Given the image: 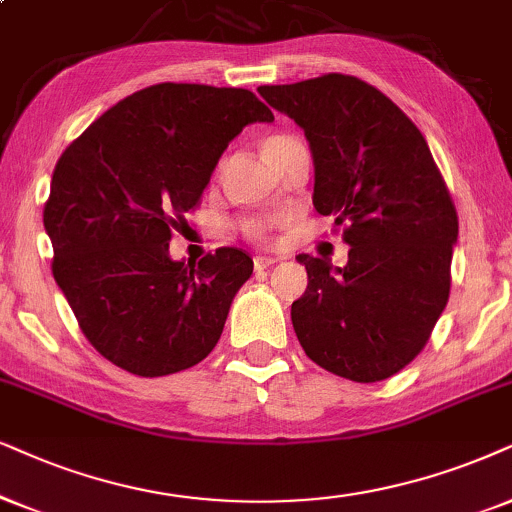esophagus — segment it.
I'll list each match as a JSON object with an SVG mask.
<instances>
[{
	"mask_svg": "<svg viewBox=\"0 0 512 512\" xmlns=\"http://www.w3.org/2000/svg\"><path fill=\"white\" fill-rule=\"evenodd\" d=\"M276 257H267V255H257L255 257V269H267L271 264H276Z\"/></svg>",
	"mask_w": 512,
	"mask_h": 512,
	"instance_id": "obj_1",
	"label": "esophagus"
}]
</instances>
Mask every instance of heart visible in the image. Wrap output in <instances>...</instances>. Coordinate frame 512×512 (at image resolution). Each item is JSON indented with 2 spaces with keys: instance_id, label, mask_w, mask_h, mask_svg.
<instances>
[{
  "instance_id": "b5f03b06",
  "label": "heart",
  "mask_w": 512,
  "mask_h": 512,
  "mask_svg": "<svg viewBox=\"0 0 512 512\" xmlns=\"http://www.w3.org/2000/svg\"><path fill=\"white\" fill-rule=\"evenodd\" d=\"M241 231L252 241H267L269 236V222H264V219H257V217H250V219H243L241 222Z\"/></svg>"
}]
</instances>
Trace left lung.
<instances>
[{
  "label": "left lung",
  "mask_w": 512,
  "mask_h": 512,
  "mask_svg": "<svg viewBox=\"0 0 512 512\" xmlns=\"http://www.w3.org/2000/svg\"><path fill=\"white\" fill-rule=\"evenodd\" d=\"M304 129L314 208L349 243L345 267L297 255L309 283L290 319L309 359L354 383L390 378L428 345L451 290L458 215L428 141L392 99L328 73L257 89Z\"/></svg>",
  "instance_id": "1"
}]
</instances>
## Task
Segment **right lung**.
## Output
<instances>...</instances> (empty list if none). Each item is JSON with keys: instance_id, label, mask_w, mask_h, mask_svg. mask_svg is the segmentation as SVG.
<instances>
[{"instance_id": "right-lung-1", "label": "right lung", "mask_w": 512, "mask_h": 512, "mask_svg": "<svg viewBox=\"0 0 512 512\" xmlns=\"http://www.w3.org/2000/svg\"><path fill=\"white\" fill-rule=\"evenodd\" d=\"M271 120L248 89L160 82L108 108L58 158L44 203L51 271L111 364L158 378L215 349L250 255L217 248L172 262L170 241L229 141Z\"/></svg>"}]
</instances>
